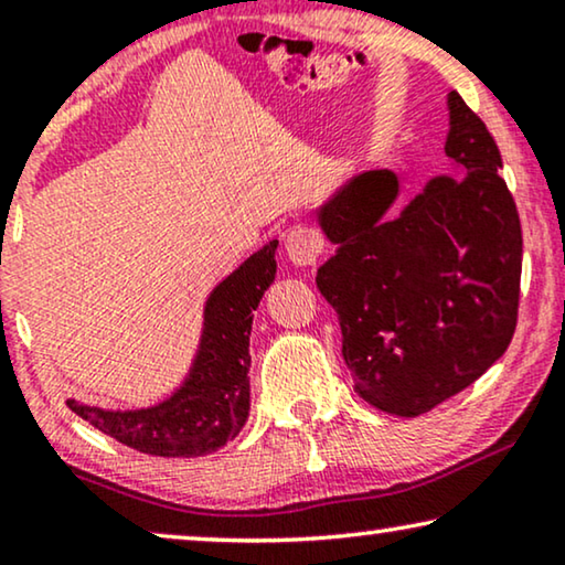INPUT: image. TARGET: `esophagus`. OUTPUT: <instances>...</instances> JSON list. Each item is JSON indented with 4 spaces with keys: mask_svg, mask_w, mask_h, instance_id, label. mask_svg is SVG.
<instances>
[{
    "mask_svg": "<svg viewBox=\"0 0 565 565\" xmlns=\"http://www.w3.org/2000/svg\"><path fill=\"white\" fill-rule=\"evenodd\" d=\"M284 250L286 258H289L297 268H315L324 256V237L320 235V230L309 225H297L286 233Z\"/></svg>",
    "mask_w": 565,
    "mask_h": 565,
    "instance_id": "1",
    "label": "esophagus"
}]
</instances>
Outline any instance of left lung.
<instances>
[{
  "mask_svg": "<svg viewBox=\"0 0 565 565\" xmlns=\"http://www.w3.org/2000/svg\"><path fill=\"white\" fill-rule=\"evenodd\" d=\"M440 173L392 214L394 171L353 177L317 206L335 253L317 289L338 312L355 392L381 412L417 417L502 359L520 305L522 230L487 125L448 94Z\"/></svg>",
  "mask_w": 565,
  "mask_h": 565,
  "instance_id": "obj_1",
  "label": "left lung"
}]
</instances>
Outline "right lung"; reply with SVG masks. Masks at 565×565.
<instances>
[{
  "label": "right lung",
  "instance_id": "right-lung-1",
  "mask_svg": "<svg viewBox=\"0 0 565 565\" xmlns=\"http://www.w3.org/2000/svg\"><path fill=\"white\" fill-rule=\"evenodd\" d=\"M276 248L279 241H268L210 291L192 365L169 396L135 409L66 399L68 409L148 456L196 458L237 438L250 412L253 309L276 279Z\"/></svg>",
  "mask_w": 565,
  "mask_h": 565
}]
</instances>
